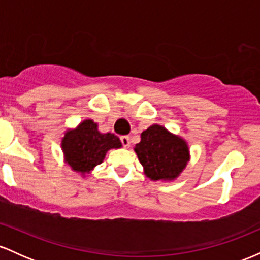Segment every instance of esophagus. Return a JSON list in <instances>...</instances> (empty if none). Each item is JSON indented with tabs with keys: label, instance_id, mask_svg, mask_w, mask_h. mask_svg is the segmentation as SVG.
Returning a JSON list of instances; mask_svg holds the SVG:
<instances>
[{
	"label": "esophagus",
	"instance_id": "34e87169",
	"mask_svg": "<svg viewBox=\"0 0 260 260\" xmlns=\"http://www.w3.org/2000/svg\"><path fill=\"white\" fill-rule=\"evenodd\" d=\"M120 140H121L122 144H123V147L129 148V145H131V138H129V137L122 136V137H120Z\"/></svg>",
	"mask_w": 260,
	"mask_h": 260
}]
</instances>
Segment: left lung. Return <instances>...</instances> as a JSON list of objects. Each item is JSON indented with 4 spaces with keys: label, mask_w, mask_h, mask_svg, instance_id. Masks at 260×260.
<instances>
[{
    "label": "left lung",
    "mask_w": 260,
    "mask_h": 260,
    "mask_svg": "<svg viewBox=\"0 0 260 260\" xmlns=\"http://www.w3.org/2000/svg\"><path fill=\"white\" fill-rule=\"evenodd\" d=\"M140 138L134 150L150 180H175L186 168L189 160L187 143L165 127L153 124Z\"/></svg>",
    "instance_id": "left-lung-1"
}]
</instances>
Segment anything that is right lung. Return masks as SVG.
<instances>
[{"instance_id": "right-lung-1", "label": "right lung", "mask_w": 260, "mask_h": 260, "mask_svg": "<svg viewBox=\"0 0 260 260\" xmlns=\"http://www.w3.org/2000/svg\"><path fill=\"white\" fill-rule=\"evenodd\" d=\"M113 148H121L117 136L100 133L98 124L91 120L83 121L76 129L66 132L62 139L66 161L72 170L80 174H89L103 162L107 150Z\"/></svg>"}]
</instances>
